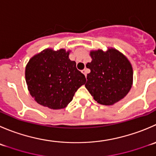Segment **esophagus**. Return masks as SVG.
Instances as JSON below:
<instances>
[{
	"instance_id": "obj_1",
	"label": "esophagus",
	"mask_w": 156,
	"mask_h": 156,
	"mask_svg": "<svg viewBox=\"0 0 156 156\" xmlns=\"http://www.w3.org/2000/svg\"><path fill=\"white\" fill-rule=\"evenodd\" d=\"M81 72H82V73L84 74V75H85V76H87V70L86 69H84V70H82L81 71Z\"/></svg>"
}]
</instances>
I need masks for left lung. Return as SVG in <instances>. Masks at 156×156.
I'll list each match as a JSON object with an SVG mask.
<instances>
[{"label":"left lung","instance_id":"obj_1","mask_svg":"<svg viewBox=\"0 0 156 156\" xmlns=\"http://www.w3.org/2000/svg\"><path fill=\"white\" fill-rule=\"evenodd\" d=\"M91 62L86 67L85 87L98 104L113 105L129 93L133 85V71L126 55L114 48L90 52Z\"/></svg>","mask_w":156,"mask_h":156}]
</instances>
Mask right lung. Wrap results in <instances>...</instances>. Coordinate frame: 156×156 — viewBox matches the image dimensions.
<instances>
[{
  "instance_id": "1",
  "label": "right lung",
  "mask_w": 156,
  "mask_h": 156,
  "mask_svg": "<svg viewBox=\"0 0 156 156\" xmlns=\"http://www.w3.org/2000/svg\"><path fill=\"white\" fill-rule=\"evenodd\" d=\"M71 51L46 49L27 64L25 78L30 95L39 104L52 110L65 108L85 84V76L69 59Z\"/></svg>"
}]
</instances>
